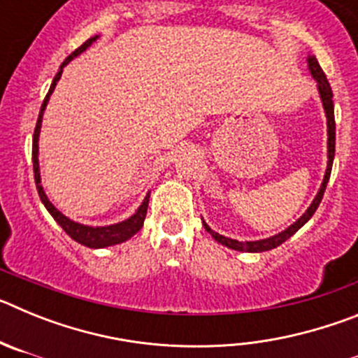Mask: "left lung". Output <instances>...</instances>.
I'll list each match as a JSON object with an SVG mask.
<instances>
[{
  "mask_svg": "<svg viewBox=\"0 0 358 358\" xmlns=\"http://www.w3.org/2000/svg\"><path fill=\"white\" fill-rule=\"evenodd\" d=\"M308 69H310V73H312V77L315 78V82H317V90H319V94H321V102H322V107H324V113H327V125H328V164H327V172H324V179H322L321 188H319L317 195H315V199L308 206V210H306L301 217L297 218L292 226H289L285 231L278 233V235L271 236V238L255 240V242H238V240H233V238H227V236H224V235H218V233H215V231L211 229V227L208 226L204 220H202V226H204V229H206L218 243H222V245H226V248L235 249V251H245V252L271 251V249L281 245V243L285 242V240H289L297 229H301V227L308 222L310 218H312V215L315 213V210L319 208V204H321L322 195H324V189H327V185H328V179H330L331 164H334V156H335L334 93H331V87L327 80V75H324V71L321 69V66H319L317 59H315L314 55L308 57Z\"/></svg>",
  "mask_w": 358,
  "mask_h": 358,
  "instance_id": "1",
  "label": "left lung"
}]
</instances>
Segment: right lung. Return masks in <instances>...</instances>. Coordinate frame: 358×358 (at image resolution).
<instances>
[{
    "label": "right lung",
    "instance_id": "obj_1",
    "mask_svg": "<svg viewBox=\"0 0 358 358\" xmlns=\"http://www.w3.org/2000/svg\"><path fill=\"white\" fill-rule=\"evenodd\" d=\"M98 39V36L91 37V39L85 41L84 44H82L80 48H77L75 52L71 53L69 57H66V61L61 64V69L57 71L55 78H53L52 85H50V91L48 94H46V98H44L43 106H41V110H39V118H37V125H36V131H34V141H31V161H34V179H36V186H37V192H39V197L41 201H43L44 208L50 211V215H52L53 218H55V222L59 224V226L62 227V229L68 233L69 236H71L75 242L82 243V245H85V248H91V249H102V248H109V245H116V243H122L125 242V240H129L131 236H134L138 231L143 227V220H145V215H147V208H148V197H150V194H147V197L143 199V202H141V206L136 210V213L132 215V217H129L127 220H123V222H118V224H110V226H98V227H93V226H84V224H78L75 222V220H71V218H68L66 215H62L61 211L57 210L55 206H53L52 202H50V199L46 197V194H44L43 186H41V172H39V132H41V123H43V115H44V109H46V103H48L50 100V94L53 93V90H55L57 82H59V78H61L62 75V69H64V66L68 64V62H71L73 59L77 55H80L82 52H85V48H90L91 44L94 43V41Z\"/></svg>",
    "mask_w": 358,
    "mask_h": 358
}]
</instances>
